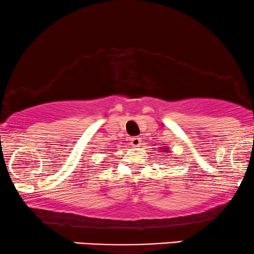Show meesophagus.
Masks as SVG:
<instances>
[{"instance_id":"34e87169","label":"esophagus","mask_w":254,"mask_h":254,"mask_svg":"<svg viewBox=\"0 0 254 254\" xmlns=\"http://www.w3.org/2000/svg\"><path fill=\"white\" fill-rule=\"evenodd\" d=\"M140 138L139 137H133V138H131V145L132 146H139L140 145Z\"/></svg>"}]
</instances>
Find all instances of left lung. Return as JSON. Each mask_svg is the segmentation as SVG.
Instances as JSON below:
<instances>
[{
  "instance_id": "1",
  "label": "left lung",
  "mask_w": 254,
  "mask_h": 254,
  "mask_svg": "<svg viewBox=\"0 0 254 254\" xmlns=\"http://www.w3.org/2000/svg\"><path fill=\"white\" fill-rule=\"evenodd\" d=\"M161 151H163V152H169V149L164 148V146H161Z\"/></svg>"
}]
</instances>
